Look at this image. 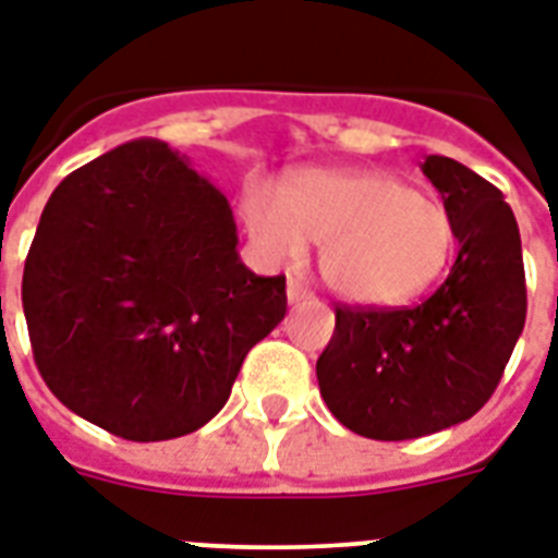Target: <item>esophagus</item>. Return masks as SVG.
Returning a JSON list of instances; mask_svg holds the SVG:
<instances>
[{"label":"esophagus","mask_w":558,"mask_h":558,"mask_svg":"<svg viewBox=\"0 0 558 558\" xmlns=\"http://www.w3.org/2000/svg\"><path fill=\"white\" fill-rule=\"evenodd\" d=\"M306 298H310V289H306L301 280L289 278V283H287V301H289V304H298V301H306Z\"/></svg>","instance_id":"34e87169"}]
</instances>
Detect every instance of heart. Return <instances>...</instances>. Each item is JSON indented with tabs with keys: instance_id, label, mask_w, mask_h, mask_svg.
<instances>
[{
	"instance_id": "1",
	"label": "heart",
	"mask_w": 558,
	"mask_h": 558,
	"mask_svg": "<svg viewBox=\"0 0 558 558\" xmlns=\"http://www.w3.org/2000/svg\"><path fill=\"white\" fill-rule=\"evenodd\" d=\"M245 228L271 266L301 263L310 240L322 243L324 283L359 306L414 301L454 254L449 210L379 170H313L283 191L254 185Z\"/></svg>"
}]
</instances>
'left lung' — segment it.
<instances>
[{"label":"left lung","instance_id":"left-lung-1","mask_svg":"<svg viewBox=\"0 0 558 558\" xmlns=\"http://www.w3.org/2000/svg\"><path fill=\"white\" fill-rule=\"evenodd\" d=\"M423 173L454 222L449 278L408 310L339 306L315 365L332 416L371 440H414L475 416L527 318L519 222L504 193L446 156H425Z\"/></svg>","mask_w":558,"mask_h":558}]
</instances>
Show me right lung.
Listing matches in <instances>:
<instances>
[{
    "instance_id": "obj_1",
    "label": "right lung",
    "mask_w": 558,
    "mask_h": 558,
    "mask_svg": "<svg viewBox=\"0 0 558 558\" xmlns=\"http://www.w3.org/2000/svg\"><path fill=\"white\" fill-rule=\"evenodd\" d=\"M236 243L226 193L165 142L135 138L69 173L22 275L51 393L135 442L214 420L287 315V278L254 275Z\"/></svg>"
}]
</instances>
